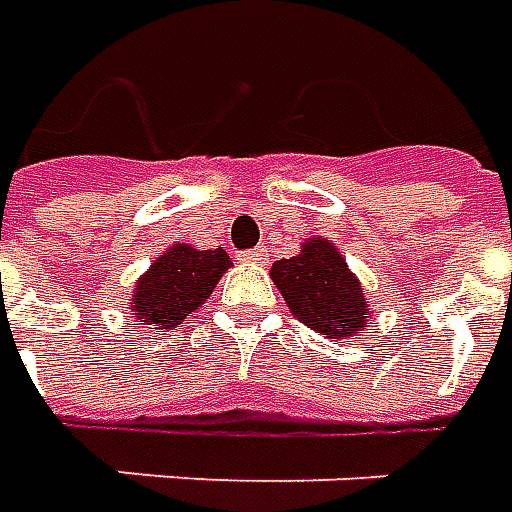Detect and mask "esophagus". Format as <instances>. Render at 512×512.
Wrapping results in <instances>:
<instances>
[{
	"mask_svg": "<svg viewBox=\"0 0 512 512\" xmlns=\"http://www.w3.org/2000/svg\"><path fill=\"white\" fill-rule=\"evenodd\" d=\"M267 256H270V253H267V248H253V250H245V253H242V262H250V264H264L267 262Z\"/></svg>",
	"mask_w": 512,
	"mask_h": 512,
	"instance_id": "34e87169",
	"label": "esophagus"
}]
</instances>
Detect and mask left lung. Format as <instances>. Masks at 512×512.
Masks as SVG:
<instances>
[{"mask_svg":"<svg viewBox=\"0 0 512 512\" xmlns=\"http://www.w3.org/2000/svg\"><path fill=\"white\" fill-rule=\"evenodd\" d=\"M275 286L297 320L325 339H347L369 325L361 281L331 239H306L300 253L270 267Z\"/></svg>","mask_w":512,"mask_h":512,"instance_id":"obj_1","label":"left lung"}]
</instances>
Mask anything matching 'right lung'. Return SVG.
Masks as SVG:
<instances>
[{"label":"right lung","instance_id":"1","mask_svg":"<svg viewBox=\"0 0 512 512\" xmlns=\"http://www.w3.org/2000/svg\"><path fill=\"white\" fill-rule=\"evenodd\" d=\"M228 267L231 259L223 248L198 250L184 242L168 248L134 286L137 322L157 325L159 331L179 328L195 308L204 306Z\"/></svg>","mask_w":512,"mask_h":512}]
</instances>
